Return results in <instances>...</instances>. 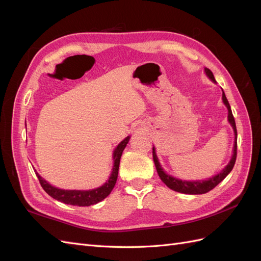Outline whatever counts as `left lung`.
<instances>
[{
    "label": "left lung",
    "instance_id": "obj_1",
    "mask_svg": "<svg viewBox=\"0 0 261 261\" xmlns=\"http://www.w3.org/2000/svg\"><path fill=\"white\" fill-rule=\"evenodd\" d=\"M204 72H206V74L208 75V77L210 78L212 82L216 83L215 76H213L212 72H211L209 68H204ZM222 100H223L224 105L226 106L227 111H228V116H227L228 117V122H230L231 125L233 126V129H234V133H235V143H234L233 156H232L230 163H228L226 167H225V169L221 173H219L218 175L209 178L208 180H197V181L180 180V179H177V178L173 177V176H170L161 168V165H160L159 161H158V158L155 155L154 148H152V156H153V161H154V165H155V169H156L158 174H159V176H160V178H161V180L163 181V183L167 185L169 188L173 189V191L178 192V193H183V194H191V195L206 194V193L210 192L211 189L215 188L220 183V181H222L226 177V175L228 174V173L232 171L234 164H235V161H236V154H238V143H236V136H238V132H236V125H235L234 116L232 114V110H231L230 103H228V101H227V99L225 97L224 91L222 93Z\"/></svg>",
    "mask_w": 261,
    "mask_h": 261
}]
</instances>
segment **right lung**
<instances>
[{
    "label": "right lung",
    "instance_id": "obj_1",
    "mask_svg": "<svg viewBox=\"0 0 261 261\" xmlns=\"http://www.w3.org/2000/svg\"><path fill=\"white\" fill-rule=\"evenodd\" d=\"M128 141H129V136L126 137L123 141H121V143L118 144V146L115 148L114 153H113L114 167L111 173V176L109 177L108 181L105 185H102L99 188L91 189V191H65V189L53 187L48 183V181L44 180L40 175H39L38 173H36L37 177L39 181H40V184L45 191V193L49 194L52 198L57 199L61 202L73 204V206H80V207L91 206V204L98 203L99 201L103 200L106 197H108L115 186L121 156L123 153V150L125 149L126 145L128 144Z\"/></svg>",
    "mask_w": 261,
    "mask_h": 261
}]
</instances>
